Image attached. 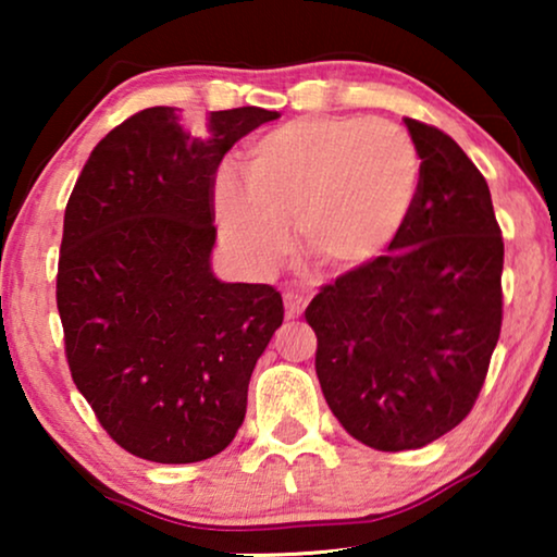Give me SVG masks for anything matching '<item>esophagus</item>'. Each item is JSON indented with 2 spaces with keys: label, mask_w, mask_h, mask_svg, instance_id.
<instances>
[{
  "label": "esophagus",
  "mask_w": 557,
  "mask_h": 557,
  "mask_svg": "<svg viewBox=\"0 0 557 557\" xmlns=\"http://www.w3.org/2000/svg\"><path fill=\"white\" fill-rule=\"evenodd\" d=\"M284 307H286V319H294V317H301L304 309H307V299H304V294L299 292H286L284 294Z\"/></svg>",
  "instance_id": "1"
}]
</instances>
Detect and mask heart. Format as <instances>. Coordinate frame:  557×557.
Here are the masks:
<instances>
[{"label": "heart", "instance_id": "b5f03b06", "mask_svg": "<svg viewBox=\"0 0 557 557\" xmlns=\"http://www.w3.org/2000/svg\"><path fill=\"white\" fill-rule=\"evenodd\" d=\"M220 238L253 273H271L292 248L334 271L375 263L400 240L421 195V157L391 121L301 119L248 147L246 174L212 177Z\"/></svg>", "mask_w": 557, "mask_h": 557}]
</instances>
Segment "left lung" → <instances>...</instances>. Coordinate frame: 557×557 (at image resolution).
<instances>
[{
  "label": "left lung",
  "mask_w": 557,
  "mask_h": 557,
  "mask_svg": "<svg viewBox=\"0 0 557 557\" xmlns=\"http://www.w3.org/2000/svg\"><path fill=\"white\" fill-rule=\"evenodd\" d=\"M403 121L421 157L413 218L391 253L307 309L326 406L377 451L423 448L469 416L502 326L505 243L486 180L451 136Z\"/></svg>",
  "instance_id": "1"
}]
</instances>
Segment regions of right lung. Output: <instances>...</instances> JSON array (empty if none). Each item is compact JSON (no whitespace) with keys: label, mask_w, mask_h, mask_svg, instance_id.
I'll list each match as a JSON object with an SVG mask.
<instances>
[{"label":"right lung","mask_w":557,"mask_h":557,"mask_svg":"<svg viewBox=\"0 0 557 557\" xmlns=\"http://www.w3.org/2000/svg\"><path fill=\"white\" fill-rule=\"evenodd\" d=\"M278 111H210L202 134L154 106L90 151L65 208L58 311L73 383L109 436L157 463L231 446L284 301L212 273V177Z\"/></svg>","instance_id":"obj_1"}]
</instances>
